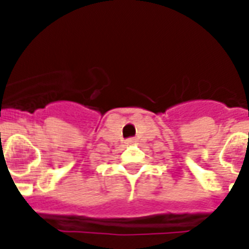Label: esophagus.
<instances>
[{"label":"esophagus","mask_w":249,"mask_h":249,"mask_svg":"<svg viewBox=\"0 0 249 249\" xmlns=\"http://www.w3.org/2000/svg\"><path fill=\"white\" fill-rule=\"evenodd\" d=\"M128 142H135V139H129V140H128Z\"/></svg>","instance_id":"1"}]
</instances>
